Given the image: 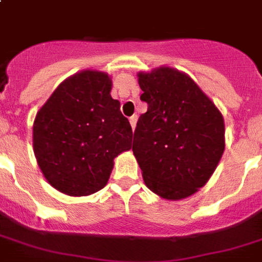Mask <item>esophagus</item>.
Here are the masks:
<instances>
[{"instance_id":"1","label":"esophagus","mask_w":262,"mask_h":262,"mask_svg":"<svg viewBox=\"0 0 262 262\" xmlns=\"http://www.w3.org/2000/svg\"><path fill=\"white\" fill-rule=\"evenodd\" d=\"M129 122H130L132 129L135 130V127H136V122H137V116H132V118H129Z\"/></svg>"}]
</instances>
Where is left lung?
Here are the masks:
<instances>
[{
	"mask_svg": "<svg viewBox=\"0 0 262 262\" xmlns=\"http://www.w3.org/2000/svg\"><path fill=\"white\" fill-rule=\"evenodd\" d=\"M147 112L133 135V154L146 186L168 200L207 183L225 148L222 114L190 77L172 68L139 73Z\"/></svg>",
	"mask_w": 262,
	"mask_h": 262,
	"instance_id": "obj_1",
	"label": "left lung"
}]
</instances>
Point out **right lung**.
I'll return each mask as SVG.
<instances>
[{
    "instance_id": "right-lung-1",
    "label": "right lung",
    "mask_w": 262,
    "mask_h": 262,
    "mask_svg": "<svg viewBox=\"0 0 262 262\" xmlns=\"http://www.w3.org/2000/svg\"><path fill=\"white\" fill-rule=\"evenodd\" d=\"M106 73L83 71L57 87L37 112L33 147L48 183L69 195L101 190L114 158L132 147V126Z\"/></svg>"
}]
</instances>
